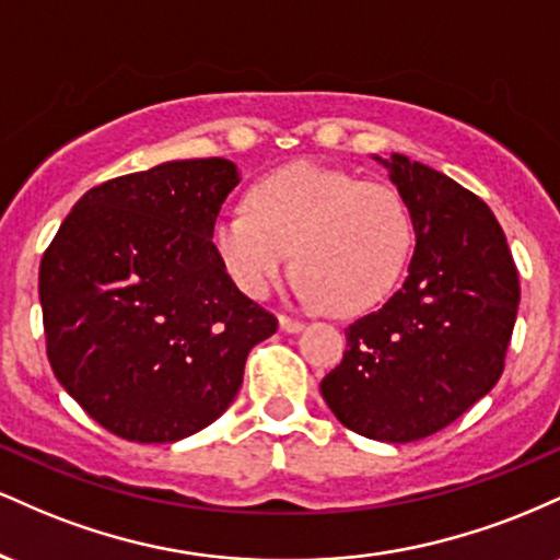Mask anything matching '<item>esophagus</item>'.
<instances>
[{
  "instance_id": "obj_1",
  "label": "esophagus",
  "mask_w": 560,
  "mask_h": 560,
  "mask_svg": "<svg viewBox=\"0 0 560 560\" xmlns=\"http://www.w3.org/2000/svg\"><path fill=\"white\" fill-rule=\"evenodd\" d=\"M279 326L284 331H289V334H298V331L305 329V320L292 318V316H279Z\"/></svg>"
}]
</instances>
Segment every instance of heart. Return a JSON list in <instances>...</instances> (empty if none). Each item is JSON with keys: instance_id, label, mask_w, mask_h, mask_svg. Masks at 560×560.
Instances as JSON below:
<instances>
[{"instance_id": "obj_1", "label": "heart", "mask_w": 560, "mask_h": 560, "mask_svg": "<svg viewBox=\"0 0 560 560\" xmlns=\"http://www.w3.org/2000/svg\"><path fill=\"white\" fill-rule=\"evenodd\" d=\"M413 244L400 191L347 171L298 163L260 178L247 208L223 213L213 249L236 287L266 298L292 260L298 292L334 313H361L389 294Z\"/></svg>"}]
</instances>
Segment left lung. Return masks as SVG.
Masks as SVG:
<instances>
[{"label":"left lung","mask_w":560,"mask_h":560,"mask_svg":"<svg viewBox=\"0 0 560 560\" xmlns=\"http://www.w3.org/2000/svg\"><path fill=\"white\" fill-rule=\"evenodd\" d=\"M408 205L416 253L402 289L345 329L342 363L320 382L355 434L416 442L498 384L518 311V271L498 218L445 173L376 158Z\"/></svg>","instance_id":"1"}]
</instances>
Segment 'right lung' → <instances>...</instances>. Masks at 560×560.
Listing matches in <instances>:
<instances>
[{"label":"right lung","mask_w":560,"mask_h":560,"mask_svg":"<svg viewBox=\"0 0 560 560\" xmlns=\"http://www.w3.org/2000/svg\"><path fill=\"white\" fill-rule=\"evenodd\" d=\"M240 184L231 160H173L89 189L38 268L57 382L107 432L176 442L242 387L249 350L279 326L236 289L213 226Z\"/></svg>","instance_id":"add662e5"}]
</instances>
